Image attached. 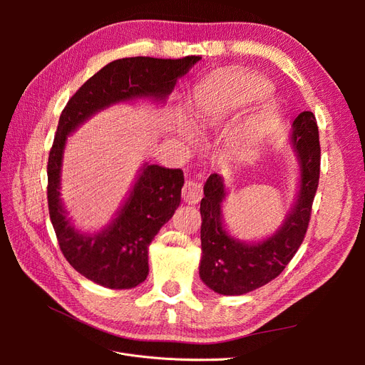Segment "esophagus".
Returning a JSON list of instances; mask_svg holds the SVG:
<instances>
[{"label":"esophagus","mask_w":365,"mask_h":365,"mask_svg":"<svg viewBox=\"0 0 365 365\" xmlns=\"http://www.w3.org/2000/svg\"><path fill=\"white\" fill-rule=\"evenodd\" d=\"M202 197V185L195 181H185L182 185V200L187 204H197Z\"/></svg>","instance_id":"1"}]
</instances>
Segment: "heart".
I'll return each instance as SVG.
<instances>
[{
  "label": "heart",
  "instance_id": "1",
  "mask_svg": "<svg viewBox=\"0 0 365 365\" xmlns=\"http://www.w3.org/2000/svg\"><path fill=\"white\" fill-rule=\"evenodd\" d=\"M272 91V86L268 81L260 79L256 76L248 74H224L219 76L212 82H208L202 90L197 93L193 103V115L197 121H205L222 117L233 109L247 106L254 102H260L268 97ZM274 113V108L268 106L267 111L262 114L244 137L240 138L242 145L250 143L257 137L263 128V121L269 118Z\"/></svg>",
  "mask_w": 365,
  "mask_h": 365
}]
</instances>
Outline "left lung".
<instances>
[{"label": "left lung", "mask_w": 365, "mask_h": 365, "mask_svg": "<svg viewBox=\"0 0 365 365\" xmlns=\"http://www.w3.org/2000/svg\"><path fill=\"white\" fill-rule=\"evenodd\" d=\"M292 146L300 163V192L283 225L271 237L257 244H247L228 235L222 220L225 200L224 180L212 173L204 185L201 201V247L200 275L217 294L242 295L279 277L304 240L312 213V202L319 181L318 126L311 111L294 120Z\"/></svg>", "instance_id": "8db88e82"}]
</instances>
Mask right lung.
Returning a JSON list of instances; mask_svg holds the SVG:
<instances>
[{
  "label": "right lung",
  "instance_id": "right-lung-1",
  "mask_svg": "<svg viewBox=\"0 0 365 365\" xmlns=\"http://www.w3.org/2000/svg\"><path fill=\"white\" fill-rule=\"evenodd\" d=\"M200 56L117 59L90 77L65 105L47 164V200L63 257L83 277L111 289H130L149 274L148 248L181 202V169L145 164L117 217L101 233L82 235L67 217L61 197V168L67 137L85 120L118 102L138 97L165 101L176 81Z\"/></svg>",
  "mask_w": 365,
  "mask_h": 365
}]
</instances>
